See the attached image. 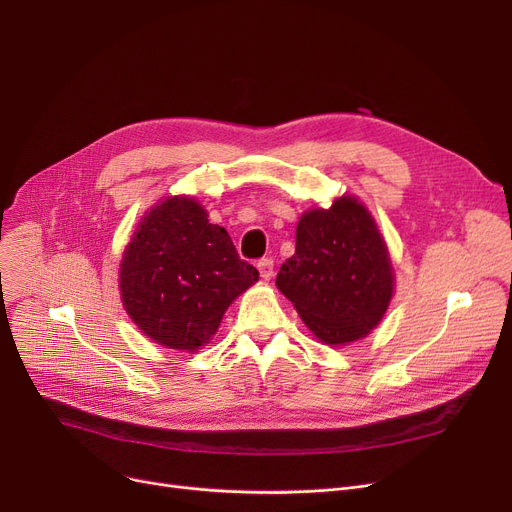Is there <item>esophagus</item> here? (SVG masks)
I'll return each instance as SVG.
<instances>
[{"mask_svg":"<svg viewBox=\"0 0 512 512\" xmlns=\"http://www.w3.org/2000/svg\"><path fill=\"white\" fill-rule=\"evenodd\" d=\"M257 270L263 280H272L274 276V259H259L257 261Z\"/></svg>","mask_w":512,"mask_h":512,"instance_id":"obj_1","label":"esophagus"}]
</instances>
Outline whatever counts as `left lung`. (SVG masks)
Returning <instances> with one entry per match:
<instances>
[{
  "label": "left lung",
  "instance_id": "left-lung-1",
  "mask_svg": "<svg viewBox=\"0 0 512 512\" xmlns=\"http://www.w3.org/2000/svg\"><path fill=\"white\" fill-rule=\"evenodd\" d=\"M276 286L307 328L338 346L380 324L394 292L392 261L371 213L344 195L330 209H311L297 226V249Z\"/></svg>",
  "mask_w": 512,
  "mask_h": 512
}]
</instances>
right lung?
Returning <instances> with one entry per match:
<instances>
[{"instance_id":"1","label":"right lung","mask_w":512,"mask_h":512,"mask_svg":"<svg viewBox=\"0 0 512 512\" xmlns=\"http://www.w3.org/2000/svg\"><path fill=\"white\" fill-rule=\"evenodd\" d=\"M259 280L230 234L209 224L191 197L151 207L120 263L122 305L153 342L197 351L218 332L230 303Z\"/></svg>"}]
</instances>
